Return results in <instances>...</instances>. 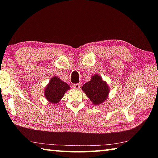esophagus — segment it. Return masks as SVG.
Returning <instances> with one entry per match:
<instances>
[{
    "label": "esophagus",
    "mask_w": 158,
    "mask_h": 158,
    "mask_svg": "<svg viewBox=\"0 0 158 158\" xmlns=\"http://www.w3.org/2000/svg\"><path fill=\"white\" fill-rule=\"evenodd\" d=\"M81 87V83H76V84L73 85V88L75 89H79Z\"/></svg>",
    "instance_id": "obj_1"
}]
</instances>
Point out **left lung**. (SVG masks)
<instances>
[{
  "label": "left lung",
  "mask_w": 158,
  "mask_h": 158,
  "mask_svg": "<svg viewBox=\"0 0 158 158\" xmlns=\"http://www.w3.org/2000/svg\"><path fill=\"white\" fill-rule=\"evenodd\" d=\"M82 90L92 102L93 105H98L108 98L110 89L106 82L103 81L100 75L96 74L92 77L89 81L83 85Z\"/></svg>",
  "instance_id": "obj_1"
}]
</instances>
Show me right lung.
<instances>
[{
	"label": "right lung",
	"mask_w": 158,
	"mask_h": 158,
	"mask_svg": "<svg viewBox=\"0 0 158 158\" xmlns=\"http://www.w3.org/2000/svg\"><path fill=\"white\" fill-rule=\"evenodd\" d=\"M69 89L70 87L66 83L54 76L50 79L49 83L45 87V97L51 103L57 104Z\"/></svg>",
	"instance_id": "1"
}]
</instances>
